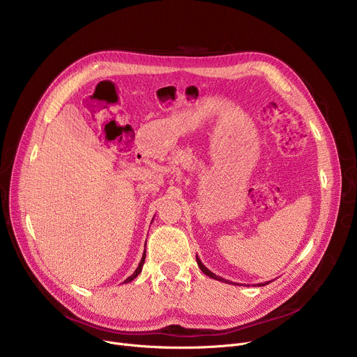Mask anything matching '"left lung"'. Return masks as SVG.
I'll use <instances>...</instances> for the list:
<instances>
[{"instance_id":"1","label":"left lung","mask_w":357,"mask_h":357,"mask_svg":"<svg viewBox=\"0 0 357 357\" xmlns=\"http://www.w3.org/2000/svg\"><path fill=\"white\" fill-rule=\"evenodd\" d=\"M197 264H198V266H199V269L205 273V275H207V276H210V278H213V279H215V280H220V282H226V284H231L230 282V280H226V279H224V278H221V276H217L215 273H213L210 269H207V268H205L204 266V264H202V261L199 260V257L197 256ZM266 284H269V282H266ZM266 284H259L260 287H264V285H266Z\"/></svg>"}]
</instances>
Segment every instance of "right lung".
Segmentation results:
<instances>
[{
	"mask_svg": "<svg viewBox=\"0 0 357 357\" xmlns=\"http://www.w3.org/2000/svg\"><path fill=\"white\" fill-rule=\"evenodd\" d=\"M144 259H146V250L143 252V256H142V260H140V264H139V266L136 268V271L133 272V275H131V276H128L126 280H124V282L123 284H128V282H131V280H133V279H136L137 276H139V273L142 272V269H143V265H144Z\"/></svg>",
	"mask_w": 357,
	"mask_h": 357,
	"instance_id": "obj_1",
	"label": "right lung"
}]
</instances>
